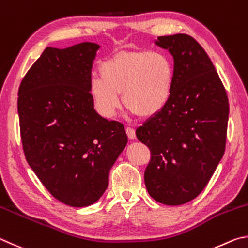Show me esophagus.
<instances>
[{
  "instance_id": "1",
  "label": "esophagus",
  "mask_w": 248,
  "mask_h": 248,
  "mask_svg": "<svg viewBox=\"0 0 248 248\" xmlns=\"http://www.w3.org/2000/svg\"><path fill=\"white\" fill-rule=\"evenodd\" d=\"M126 134L128 138H131V140H134L136 137V132L133 127H126Z\"/></svg>"
}]
</instances>
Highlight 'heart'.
Masks as SVG:
<instances>
[{
    "label": "heart",
    "instance_id": "obj_1",
    "mask_svg": "<svg viewBox=\"0 0 248 248\" xmlns=\"http://www.w3.org/2000/svg\"><path fill=\"white\" fill-rule=\"evenodd\" d=\"M89 90L100 114L111 117L122 99L132 114L154 116L167 107L174 85V64L163 51L121 52L100 66Z\"/></svg>",
    "mask_w": 248,
    "mask_h": 248
}]
</instances>
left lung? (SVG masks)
<instances>
[{
    "instance_id": "1",
    "label": "left lung",
    "mask_w": 248,
    "mask_h": 248,
    "mask_svg": "<svg viewBox=\"0 0 248 248\" xmlns=\"http://www.w3.org/2000/svg\"><path fill=\"white\" fill-rule=\"evenodd\" d=\"M174 59V85L163 110L136 129L150 150L145 171L155 201L179 206L196 198L223 157L229 100L214 64L193 37H158Z\"/></svg>"
}]
</instances>
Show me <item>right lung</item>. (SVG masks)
Returning <instances> with one entry per match:
<instances>
[{
	"instance_id": "1",
	"label": "right lung",
	"mask_w": 248,
	"mask_h": 248,
	"mask_svg": "<svg viewBox=\"0 0 248 248\" xmlns=\"http://www.w3.org/2000/svg\"><path fill=\"white\" fill-rule=\"evenodd\" d=\"M99 46L46 47L26 74L17 108L26 160L59 202L86 207L102 196L127 144L124 125L100 116L89 90Z\"/></svg>"
}]
</instances>
